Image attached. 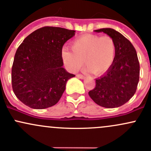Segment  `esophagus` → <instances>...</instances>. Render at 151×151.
I'll list each match as a JSON object with an SVG mask.
<instances>
[{
  "label": "esophagus",
  "mask_w": 151,
  "mask_h": 151,
  "mask_svg": "<svg viewBox=\"0 0 151 151\" xmlns=\"http://www.w3.org/2000/svg\"><path fill=\"white\" fill-rule=\"evenodd\" d=\"M76 76H77V77L78 78H81V79H84V78H85V77H84V76H83V75H81V74H77V75H76Z\"/></svg>",
  "instance_id": "1"
}]
</instances>
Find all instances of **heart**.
<instances>
[{
    "mask_svg": "<svg viewBox=\"0 0 151 151\" xmlns=\"http://www.w3.org/2000/svg\"><path fill=\"white\" fill-rule=\"evenodd\" d=\"M71 50L64 48L62 55L64 63L73 72L86 65V72L101 75L106 72L114 60L115 44L110 37L95 35H83L71 44Z\"/></svg>",
    "mask_w": 151,
    "mask_h": 151,
    "instance_id": "heart-1",
    "label": "heart"
}]
</instances>
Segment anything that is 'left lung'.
Wrapping results in <instances>:
<instances>
[{"label": "left lung", "instance_id": "8db88e82", "mask_svg": "<svg viewBox=\"0 0 151 151\" xmlns=\"http://www.w3.org/2000/svg\"><path fill=\"white\" fill-rule=\"evenodd\" d=\"M104 32L114 40L115 56L105 74L96 79V86L88 94L96 104L105 108L121 106L134 94L140 77V64L132 43L111 28L94 30Z\"/></svg>", "mask_w": 151, "mask_h": 151}]
</instances>
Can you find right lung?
<instances>
[{
    "label": "right lung",
    "mask_w": 151,
    "mask_h": 151,
    "mask_svg": "<svg viewBox=\"0 0 151 151\" xmlns=\"http://www.w3.org/2000/svg\"><path fill=\"white\" fill-rule=\"evenodd\" d=\"M76 31L45 27L24 39L16 52L11 70L12 88L29 107L42 109L56 104L66 83L75 75L63 67L64 44Z\"/></svg>",
    "instance_id": "1"
}]
</instances>
